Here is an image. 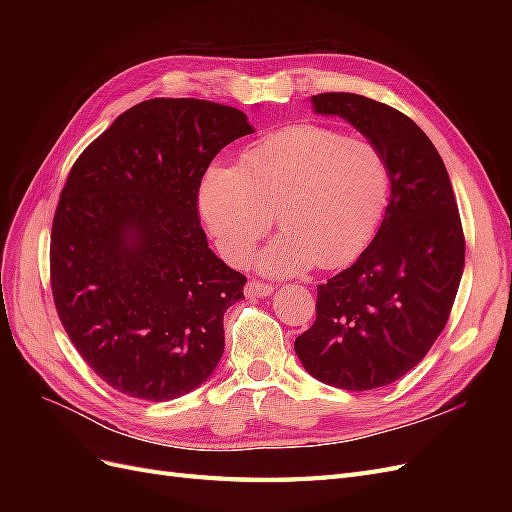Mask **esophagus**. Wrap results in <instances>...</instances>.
Returning a JSON list of instances; mask_svg holds the SVG:
<instances>
[{"label":"esophagus","mask_w":512,"mask_h":512,"mask_svg":"<svg viewBox=\"0 0 512 512\" xmlns=\"http://www.w3.org/2000/svg\"><path fill=\"white\" fill-rule=\"evenodd\" d=\"M271 292H273V286L256 282V280H250V282H247V286H245V294H247V297H250V299L269 297Z\"/></svg>","instance_id":"1"}]
</instances>
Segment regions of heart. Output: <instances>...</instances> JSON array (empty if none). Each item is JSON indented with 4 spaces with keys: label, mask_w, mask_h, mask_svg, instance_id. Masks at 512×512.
I'll use <instances>...</instances> for the list:
<instances>
[{
    "label": "heart",
    "mask_w": 512,
    "mask_h": 512,
    "mask_svg": "<svg viewBox=\"0 0 512 512\" xmlns=\"http://www.w3.org/2000/svg\"><path fill=\"white\" fill-rule=\"evenodd\" d=\"M391 192L389 164L367 138L294 126L247 147L237 168L211 164L198 183V211L220 254L245 265L273 224L284 232L260 269L297 275L335 269L363 252Z\"/></svg>",
    "instance_id": "1"
}]
</instances>
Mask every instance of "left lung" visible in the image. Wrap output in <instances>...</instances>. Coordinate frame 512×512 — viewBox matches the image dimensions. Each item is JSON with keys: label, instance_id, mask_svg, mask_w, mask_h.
<instances>
[{"label": "left lung", "instance_id": "1", "mask_svg": "<svg viewBox=\"0 0 512 512\" xmlns=\"http://www.w3.org/2000/svg\"><path fill=\"white\" fill-rule=\"evenodd\" d=\"M312 108L342 117L382 151L391 198L359 260L318 286L316 322L294 352L316 380L371 391L406 376L446 327L466 241L446 166L410 117L344 91L314 96Z\"/></svg>", "mask_w": 512, "mask_h": 512}]
</instances>
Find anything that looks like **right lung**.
<instances>
[{
  "label": "right lung",
  "instance_id": "1",
  "mask_svg": "<svg viewBox=\"0 0 512 512\" xmlns=\"http://www.w3.org/2000/svg\"><path fill=\"white\" fill-rule=\"evenodd\" d=\"M252 132L239 108L153 98L74 162L51 232L53 299L74 348L119 393L177 399L218 367L245 275L211 252L198 183Z\"/></svg>",
  "mask_w": 512,
  "mask_h": 512
}]
</instances>
